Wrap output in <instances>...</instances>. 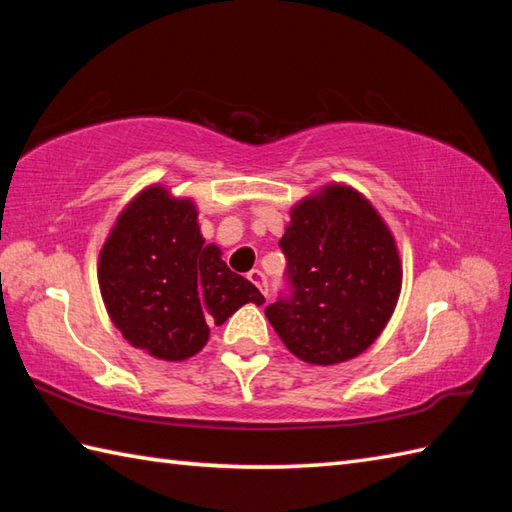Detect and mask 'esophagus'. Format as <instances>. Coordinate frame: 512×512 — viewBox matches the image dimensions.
Masks as SVG:
<instances>
[{"label":"esophagus","instance_id":"obj_1","mask_svg":"<svg viewBox=\"0 0 512 512\" xmlns=\"http://www.w3.org/2000/svg\"><path fill=\"white\" fill-rule=\"evenodd\" d=\"M248 279L253 281V284L259 288V292H262L264 297H268V286H266V277H264L262 270L253 268V270H250V273H248Z\"/></svg>","mask_w":512,"mask_h":512}]
</instances>
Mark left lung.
<instances>
[{
  "instance_id": "8db88e82",
  "label": "left lung",
  "mask_w": 512,
  "mask_h": 512,
  "mask_svg": "<svg viewBox=\"0 0 512 512\" xmlns=\"http://www.w3.org/2000/svg\"><path fill=\"white\" fill-rule=\"evenodd\" d=\"M279 246L292 295L266 308L301 361L336 365L363 354L396 310L402 264L389 226L363 193L325 184L292 206Z\"/></svg>"
}]
</instances>
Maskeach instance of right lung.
Masks as SVG:
<instances>
[{"label":"right lung","mask_w":512,"mask_h":512,"mask_svg":"<svg viewBox=\"0 0 512 512\" xmlns=\"http://www.w3.org/2000/svg\"><path fill=\"white\" fill-rule=\"evenodd\" d=\"M101 297L125 339L160 361H187L244 303L266 301L204 244L198 206L162 184L140 191L116 217L99 255Z\"/></svg>","instance_id":"right-lung-1"}]
</instances>
